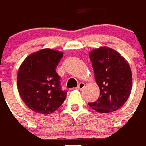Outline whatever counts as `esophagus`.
<instances>
[{"label":"esophagus","mask_w":146,"mask_h":146,"mask_svg":"<svg viewBox=\"0 0 146 146\" xmlns=\"http://www.w3.org/2000/svg\"><path fill=\"white\" fill-rule=\"evenodd\" d=\"M84 87H85L84 83L81 82V83H80V84H79L78 86V87H77V89H78V90H82V89H84Z\"/></svg>","instance_id":"34e87169"}]
</instances>
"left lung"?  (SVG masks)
<instances>
[{
  "instance_id": "8db88e82",
  "label": "left lung",
  "mask_w": 146,
  "mask_h": 146,
  "mask_svg": "<svg viewBox=\"0 0 146 146\" xmlns=\"http://www.w3.org/2000/svg\"><path fill=\"white\" fill-rule=\"evenodd\" d=\"M89 56L100 93L96 102L88 105L100 113L119 109L127 102L132 89L129 64L119 53L107 46L93 50Z\"/></svg>"
}]
</instances>
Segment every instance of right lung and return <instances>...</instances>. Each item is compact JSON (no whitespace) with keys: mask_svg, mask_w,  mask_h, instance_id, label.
Here are the masks:
<instances>
[{"mask_svg":"<svg viewBox=\"0 0 146 146\" xmlns=\"http://www.w3.org/2000/svg\"><path fill=\"white\" fill-rule=\"evenodd\" d=\"M62 56V52L43 49L27 56L19 68V93L34 111L48 115L57 110L66 100L67 91L62 90L60 77L56 72Z\"/></svg>","mask_w":146,"mask_h":146,"instance_id":"right-lung-1","label":"right lung"}]
</instances>
